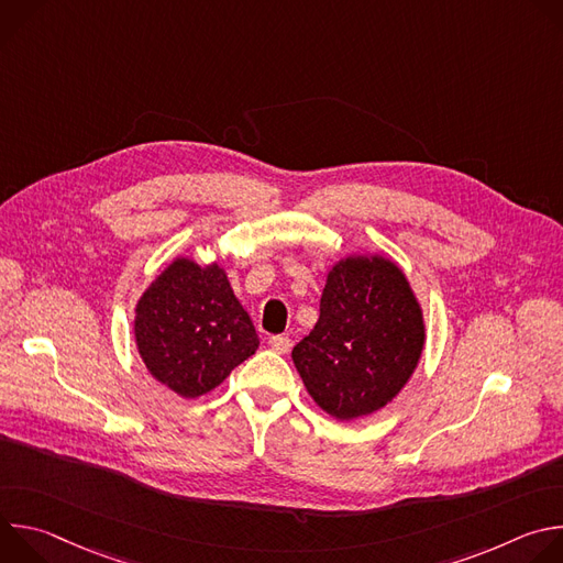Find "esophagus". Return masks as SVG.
<instances>
[{"label":"esophagus","mask_w":563,"mask_h":563,"mask_svg":"<svg viewBox=\"0 0 563 563\" xmlns=\"http://www.w3.org/2000/svg\"><path fill=\"white\" fill-rule=\"evenodd\" d=\"M269 347L276 352V354H287L289 347H291V341L287 336H272L269 339Z\"/></svg>","instance_id":"obj_1"}]
</instances>
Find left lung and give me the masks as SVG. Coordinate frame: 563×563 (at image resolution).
I'll return each instance as SVG.
<instances>
[{
    "mask_svg": "<svg viewBox=\"0 0 563 563\" xmlns=\"http://www.w3.org/2000/svg\"><path fill=\"white\" fill-rule=\"evenodd\" d=\"M423 345V311L406 274L383 256H347L328 274L318 323L291 358L318 408L352 421L406 387Z\"/></svg>",
    "mask_w": 563,
    "mask_h": 563,
    "instance_id": "obj_1",
    "label": "left lung"
}]
</instances>
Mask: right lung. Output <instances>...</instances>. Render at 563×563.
Here are the masks:
<instances>
[{
	"instance_id": "right-lung-1",
	"label": "right lung",
	"mask_w": 563,
	"mask_h": 563,
	"mask_svg": "<svg viewBox=\"0 0 563 563\" xmlns=\"http://www.w3.org/2000/svg\"><path fill=\"white\" fill-rule=\"evenodd\" d=\"M133 332L148 374L183 398L218 387L261 343L224 269L189 258H176L146 287Z\"/></svg>"
}]
</instances>
